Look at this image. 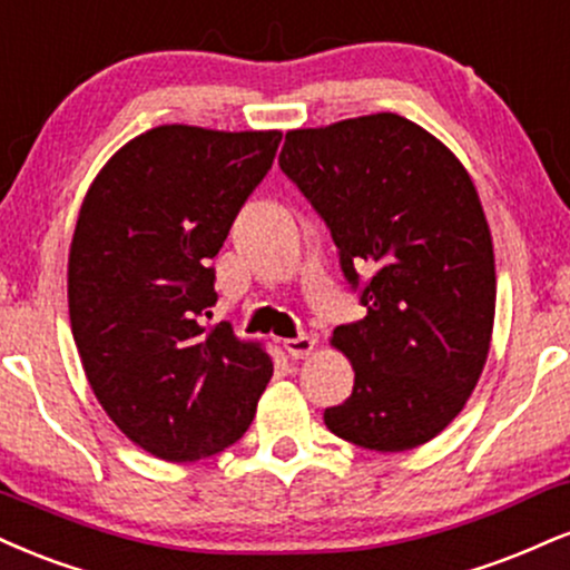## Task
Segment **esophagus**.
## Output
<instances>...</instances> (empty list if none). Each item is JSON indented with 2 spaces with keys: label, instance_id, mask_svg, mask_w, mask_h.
<instances>
[{
  "label": "esophagus",
  "instance_id": "obj_1",
  "mask_svg": "<svg viewBox=\"0 0 570 570\" xmlns=\"http://www.w3.org/2000/svg\"><path fill=\"white\" fill-rule=\"evenodd\" d=\"M284 347H286V353L292 355V358H307V355H311L313 347H315V337L284 340Z\"/></svg>",
  "mask_w": 570,
  "mask_h": 570
}]
</instances>
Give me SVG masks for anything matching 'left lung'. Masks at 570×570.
<instances>
[{"label": "left lung", "instance_id": "8db88e82", "mask_svg": "<svg viewBox=\"0 0 570 570\" xmlns=\"http://www.w3.org/2000/svg\"><path fill=\"white\" fill-rule=\"evenodd\" d=\"M278 164L332 230L366 307L334 328L355 382L324 411L326 428L382 454L433 441L481 380L497 307L491 230L468 169L397 114L292 129Z\"/></svg>", "mask_w": 570, "mask_h": 570}]
</instances>
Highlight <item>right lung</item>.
<instances>
[{
	"label": "right lung",
	"mask_w": 570,
	"mask_h": 570,
	"mask_svg": "<svg viewBox=\"0 0 570 570\" xmlns=\"http://www.w3.org/2000/svg\"><path fill=\"white\" fill-rule=\"evenodd\" d=\"M278 142V129L154 127L116 150L79 209L68 313L81 366L116 428L167 462L236 443L273 376L259 342L207 318L212 257Z\"/></svg>",
	"instance_id": "right-lung-1"
}]
</instances>
